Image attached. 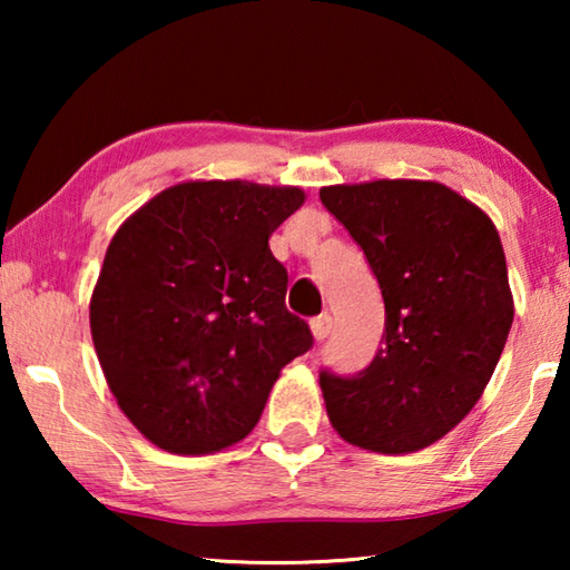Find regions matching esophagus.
<instances>
[{"label":"esophagus","mask_w":570,"mask_h":570,"mask_svg":"<svg viewBox=\"0 0 570 570\" xmlns=\"http://www.w3.org/2000/svg\"><path fill=\"white\" fill-rule=\"evenodd\" d=\"M308 326H312V334H314V340H326V336H330V332H332V316L330 314H320V316H314L312 322H308Z\"/></svg>","instance_id":"34e87169"}]
</instances>
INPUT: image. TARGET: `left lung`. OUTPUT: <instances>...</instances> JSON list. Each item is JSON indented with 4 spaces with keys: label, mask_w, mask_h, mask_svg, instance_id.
<instances>
[{
    "label": "left lung",
    "mask_w": 570,
    "mask_h": 570,
    "mask_svg": "<svg viewBox=\"0 0 570 570\" xmlns=\"http://www.w3.org/2000/svg\"><path fill=\"white\" fill-rule=\"evenodd\" d=\"M320 198L364 250L384 298V346L370 366L320 374L332 428L382 455L428 448L475 407L513 324L498 230L435 180L326 186Z\"/></svg>",
    "instance_id": "obj_1"
}]
</instances>
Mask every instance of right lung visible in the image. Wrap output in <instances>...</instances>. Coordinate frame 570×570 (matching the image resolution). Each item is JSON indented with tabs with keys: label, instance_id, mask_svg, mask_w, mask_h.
I'll use <instances>...</instances> for the list:
<instances>
[{
	"label": "right lung",
	"instance_id": "obj_1",
	"mask_svg": "<svg viewBox=\"0 0 570 570\" xmlns=\"http://www.w3.org/2000/svg\"><path fill=\"white\" fill-rule=\"evenodd\" d=\"M302 204L292 186L190 180L112 236L90 298L92 344L125 417L153 445L176 455L236 445L278 372L312 350L268 248Z\"/></svg>",
	"mask_w": 570,
	"mask_h": 570
}]
</instances>
